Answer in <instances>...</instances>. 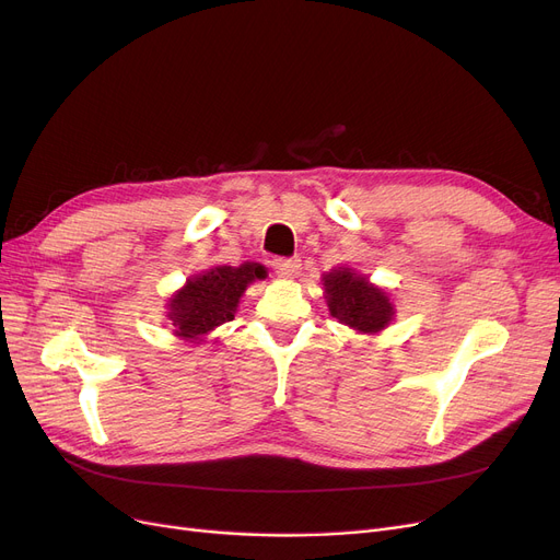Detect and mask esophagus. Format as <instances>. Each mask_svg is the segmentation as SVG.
Wrapping results in <instances>:
<instances>
[{
  "instance_id": "obj_1",
  "label": "esophagus",
  "mask_w": 560,
  "mask_h": 560,
  "mask_svg": "<svg viewBox=\"0 0 560 560\" xmlns=\"http://www.w3.org/2000/svg\"><path fill=\"white\" fill-rule=\"evenodd\" d=\"M272 265H275L277 275L283 279H295L302 270V260L298 256L295 258H277Z\"/></svg>"
}]
</instances>
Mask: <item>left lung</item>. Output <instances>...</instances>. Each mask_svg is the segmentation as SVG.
I'll return each mask as SVG.
<instances>
[{"label": "left lung", "mask_w": 560, "mask_h": 560, "mask_svg": "<svg viewBox=\"0 0 560 560\" xmlns=\"http://www.w3.org/2000/svg\"><path fill=\"white\" fill-rule=\"evenodd\" d=\"M322 288L329 313L357 334L376 336L395 319L397 311L388 290L374 285L365 275L347 265L322 275Z\"/></svg>", "instance_id": "8db88e82"}]
</instances>
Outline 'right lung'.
I'll list each match as a JSON object with an SVG mask.
<instances>
[{
    "label": "right lung",
    "mask_w": 560,
    "mask_h": 560,
    "mask_svg": "<svg viewBox=\"0 0 560 560\" xmlns=\"http://www.w3.org/2000/svg\"><path fill=\"white\" fill-rule=\"evenodd\" d=\"M265 277H268L265 265L245 260L238 268L215 265L186 279L165 304L172 334L184 342H206V336L235 317L245 290Z\"/></svg>",
    "instance_id": "1"
}]
</instances>
